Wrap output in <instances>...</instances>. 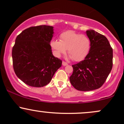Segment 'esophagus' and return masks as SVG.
I'll use <instances>...</instances> for the list:
<instances>
[{"instance_id": "esophagus-1", "label": "esophagus", "mask_w": 124, "mask_h": 124, "mask_svg": "<svg viewBox=\"0 0 124 124\" xmlns=\"http://www.w3.org/2000/svg\"><path fill=\"white\" fill-rule=\"evenodd\" d=\"M62 66H67L68 64L66 62H62Z\"/></svg>"}]
</instances>
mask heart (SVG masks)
I'll return each mask as SVG.
<instances>
[{
  "mask_svg": "<svg viewBox=\"0 0 124 124\" xmlns=\"http://www.w3.org/2000/svg\"><path fill=\"white\" fill-rule=\"evenodd\" d=\"M50 46L56 57H60L67 49L70 58L75 62H81L88 55L90 49V41L86 35L69 30L60 35V40H51Z\"/></svg>",
  "mask_w": 124,
  "mask_h": 124,
  "instance_id": "b5f03b06",
  "label": "heart"
}]
</instances>
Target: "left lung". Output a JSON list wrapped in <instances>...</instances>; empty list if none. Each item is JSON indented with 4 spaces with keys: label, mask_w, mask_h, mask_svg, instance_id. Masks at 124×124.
Wrapping results in <instances>:
<instances>
[{
    "label": "left lung",
    "mask_w": 124,
    "mask_h": 124,
    "mask_svg": "<svg viewBox=\"0 0 124 124\" xmlns=\"http://www.w3.org/2000/svg\"><path fill=\"white\" fill-rule=\"evenodd\" d=\"M90 49L85 60L72 65L70 83L76 89L90 91L99 89L106 81L112 68L113 50L107 38L95 31H86Z\"/></svg>",
    "instance_id": "1"
}]
</instances>
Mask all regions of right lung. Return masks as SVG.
<instances>
[{"mask_svg": "<svg viewBox=\"0 0 124 124\" xmlns=\"http://www.w3.org/2000/svg\"><path fill=\"white\" fill-rule=\"evenodd\" d=\"M53 26L28 28L17 36L12 48L16 75L28 86L41 87L50 82L62 61L53 55L50 46Z\"/></svg>", "mask_w": 124, "mask_h": 124, "instance_id": "obj_1", "label": "right lung"}]
</instances>
